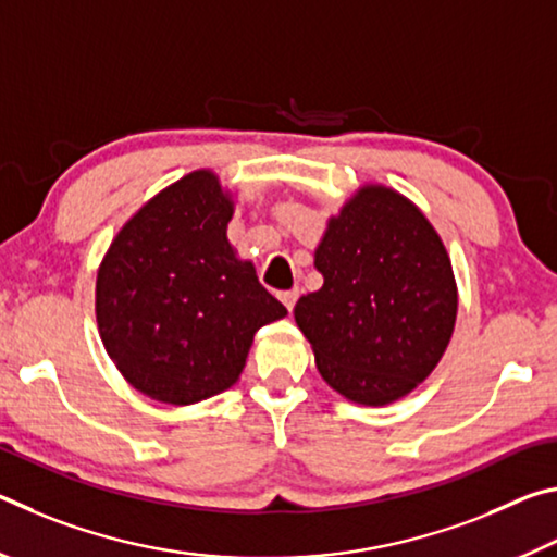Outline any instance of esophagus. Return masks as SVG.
Masks as SVG:
<instances>
[{
  "mask_svg": "<svg viewBox=\"0 0 557 557\" xmlns=\"http://www.w3.org/2000/svg\"><path fill=\"white\" fill-rule=\"evenodd\" d=\"M297 297H299V289L295 287V289H287V292H280V299H282V305H285L289 312H292V307H295V301H297Z\"/></svg>",
  "mask_w": 557,
  "mask_h": 557,
  "instance_id": "1",
  "label": "esophagus"
}]
</instances>
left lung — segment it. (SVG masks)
I'll return each mask as SVG.
<instances>
[{
	"label": "left lung",
	"mask_w": 557,
	"mask_h": 557,
	"mask_svg": "<svg viewBox=\"0 0 557 557\" xmlns=\"http://www.w3.org/2000/svg\"><path fill=\"white\" fill-rule=\"evenodd\" d=\"M324 285L295 322L322 379L344 398L388 405L440 363L455 332L457 282L437 231L388 186L358 188L314 250Z\"/></svg>",
	"instance_id": "8db88e82"
}]
</instances>
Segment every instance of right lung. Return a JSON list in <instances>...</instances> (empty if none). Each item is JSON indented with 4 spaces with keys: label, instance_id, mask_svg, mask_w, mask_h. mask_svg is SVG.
Segmentation results:
<instances>
[{
    "label": "right lung",
    "instance_id": "obj_1",
    "mask_svg": "<svg viewBox=\"0 0 557 557\" xmlns=\"http://www.w3.org/2000/svg\"><path fill=\"white\" fill-rule=\"evenodd\" d=\"M233 201L209 169L149 199L96 282L102 346L139 393L191 405L238 381L252 336L287 314L228 243Z\"/></svg>",
    "mask_w": 557,
    "mask_h": 557
}]
</instances>
